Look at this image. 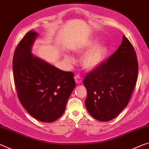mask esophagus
<instances>
[{
	"mask_svg": "<svg viewBox=\"0 0 149 149\" xmlns=\"http://www.w3.org/2000/svg\"><path fill=\"white\" fill-rule=\"evenodd\" d=\"M74 79H75V83H76V84H81L83 81V79L80 76H79V75H75V76L74 77Z\"/></svg>",
	"mask_w": 149,
	"mask_h": 149,
	"instance_id": "obj_1",
	"label": "esophagus"
}]
</instances>
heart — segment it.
I'll return each mask as SVG.
<instances>
[{
  "instance_id": "heart-1",
  "label": "heart",
  "mask_w": 149,
  "mask_h": 149,
  "mask_svg": "<svg viewBox=\"0 0 149 149\" xmlns=\"http://www.w3.org/2000/svg\"><path fill=\"white\" fill-rule=\"evenodd\" d=\"M99 39H91L74 48V52L76 54L85 53L81 60L83 68L87 71H92L99 68L102 64L108 53V47L104 43H99ZM65 59L68 62L73 63L74 58L68 54L65 55Z\"/></svg>"
}]
</instances>
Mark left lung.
I'll return each instance as SVG.
<instances>
[{
    "mask_svg": "<svg viewBox=\"0 0 149 149\" xmlns=\"http://www.w3.org/2000/svg\"><path fill=\"white\" fill-rule=\"evenodd\" d=\"M138 62L134 49L123 35L118 49L84 80L85 107L96 120L114 119L127 105L137 81Z\"/></svg>",
    "mask_w": 149,
    "mask_h": 149,
    "instance_id": "8db88e82",
    "label": "left lung"
}]
</instances>
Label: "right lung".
<instances>
[{"label":"right lung","instance_id":"1","mask_svg":"<svg viewBox=\"0 0 149 149\" xmlns=\"http://www.w3.org/2000/svg\"><path fill=\"white\" fill-rule=\"evenodd\" d=\"M39 34L27 33L14 52V79L17 96L30 115L50 123L64 114L68 100L75 87L74 74L57 68L32 54Z\"/></svg>","mask_w":149,"mask_h":149}]
</instances>
